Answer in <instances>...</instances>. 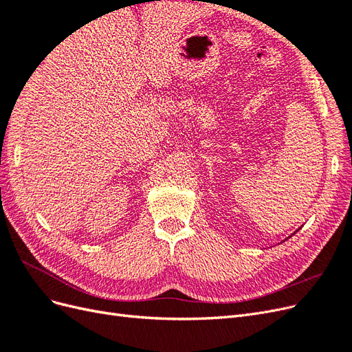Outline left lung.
Instances as JSON below:
<instances>
[{
	"mask_svg": "<svg viewBox=\"0 0 352 352\" xmlns=\"http://www.w3.org/2000/svg\"><path fill=\"white\" fill-rule=\"evenodd\" d=\"M292 235H294V233H292ZM292 235H291V236H292ZM291 236H289V238H291Z\"/></svg>",
	"mask_w": 352,
	"mask_h": 352,
	"instance_id": "left-lung-1",
	"label": "left lung"
}]
</instances>
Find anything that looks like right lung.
I'll use <instances>...</instances> for the list:
<instances>
[{
	"instance_id": "1",
	"label": "right lung",
	"mask_w": 352,
	"mask_h": 352,
	"mask_svg": "<svg viewBox=\"0 0 352 352\" xmlns=\"http://www.w3.org/2000/svg\"><path fill=\"white\" fill-rule=\"evenodd\" d=\"M158 1H160V0H158Z\"/></svg>"
}]
</instances>
